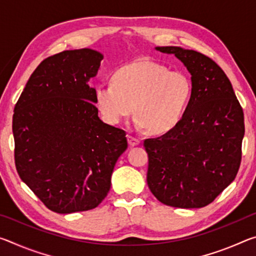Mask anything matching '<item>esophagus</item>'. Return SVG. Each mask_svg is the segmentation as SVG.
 Wrapping results in <instances>:
<instances>
[{
    "label": "esophagus",
    "instance_id": "1",
    "mask_svg": "<svg viewBox=\"0 0 256 256\" xmlns=\"http://www.w3.org/2000/svg\"><path fill=\"white\" fill-rule=\"evenodd\" d=\"M128 140L130 146H136L140 144V140H138V138H134V136H128Z\"/></svg>",
    "mask_w": 256,
    "mask_h": 256
}]
</instances>
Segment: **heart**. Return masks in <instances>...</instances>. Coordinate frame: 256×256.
Wrapping results in <instances>:
<instances>
[{"instance_id": "1", "label": "heart", "mask_w": 256, "mask_h": 256, "mask_svg": "<svg viewBox=\"0 0 256 256\" xmlns=\"http://www.w3.org/2000/svg\"><path fill=\"white\" fill-rule=\"evenodd\" d=\"M192 94V80L185 72L140 60L118 68L114 82L99 84L94 102L107 123H122L136 108L133 123L138 128L164 134L183 118Z\"/></svg>"}]
</instances>
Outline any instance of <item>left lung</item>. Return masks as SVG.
Listing matches in <instances>:
<instances>
[{
    "label": "left lung",
    "instance_id": "1",
    "mask_svg": "<svg viewBox=\"0 0 256 256\" xmlns=\"http://www.w3.org/2000/svg\"><path fill=\"white\" fill-rule=\"evenodd\" d=\"M174 54L190 73L193 94L183 118L164 136L146 138V183L166 206L196 209L209 204L235 180L242 159L244 114L230 81L208 56L177 46Z\"/></svg>",
    "mask_w": 256,
    "mask_h": 256
}]
</instances>
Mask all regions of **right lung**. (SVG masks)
I'll use <instances>...</instances> for the list:
<instances>
[{
	"label": "right lung",
	"instance_id": "add662e5",
	"mask_svg": "<svg viewBox=\"0 0 256 256\" xmlns=\"http://www.w3.org/2000/svg\"><path fill=\"white\" fill-rule=\"evenodd\" d=\"M104 55L64 50L37 66L14 107V160L21 180L58 214L96 208L128 148L126 133L104 123L94 105Z\"/></svg>",
	"mask_w": 256,
	"mask_h": 256
}]
</instances>
